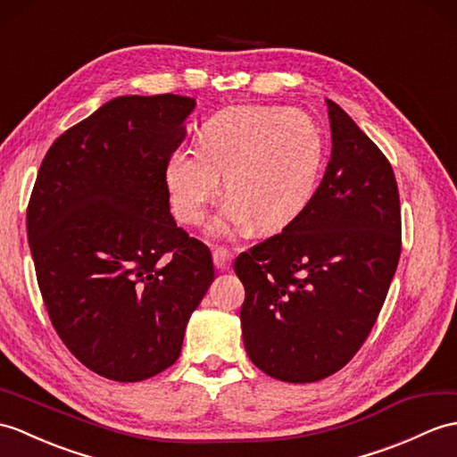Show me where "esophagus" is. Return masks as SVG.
Wrapping results in <instances>:
<instances>
[{"mask_svg": "<svg viewBox=\"0 0 457 457\" xmlns=\"http://www.w3.org/2000/svg\"><path fill=\"white\" fill-rule=\"evenodd\" d=\"M212 259H214V264H216L218 270H228L233 254L226 247H216L214 251H212Z\"/></svg>", "mask_w": 457, "mask_h": 457, "instance_id": "obj_1", "label": "esophagus"}]
</instances>
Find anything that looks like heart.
<instances>
[{"mask_svg": "<svg viewBox=\"0 0 457 457\" xmlns=\"http://www.w3.org/2000/svg\"><path fill=\"white\" fill-rule=\"evenodd\" d=\"M325 162V136L310 114L239 104L210 116L198 147H177L165 167V183L175 216L198 226L224 175L229 198L212 229L231 233L254 221L261 231H274L310 206Z\"/></svg>", "mask_w": 457, "mask_h": 457, "instance_id": "heart-1", "label": "heart"}]
</instances>
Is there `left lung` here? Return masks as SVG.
Returning a JSON list of instances; mask_svg holds the SVG:
<instances>
[{
    "mask_svg": "<svg viewBox=\"0 0 457 457\" xmlns=\"http://www.w3.org/2000/svg\"><path fill=\"white\" fill-rule=\"evenodd\" d=\"M333 150L320 188L282 233L236 259L243 343L270 378L310 384L364 345L401 254L397 180L387 157L327 99Z\"/></svg>",
    "mask_w": 457,
    "mask_h": 457,
    "instance_id": "1",
    "label": "left lung"
}]
</instances>
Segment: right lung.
Wrapping results in <instances>:
<instances>
[{
    "label": "right lung",
    "mask_w": 457,
    "mask_h": 457,
    "mask_svg": "<svg viewBox=\"0 0 457 457\" xmlns=\"http://www.w3.org/2000/svg\"><path fill=\"white\" fill-rule=\"evenodd\" d=\"M196 101L124 95L50 145L27 208L38 288L62 343L114 381L173 366L214 280L203 241L177 228L165 167Z\"/></svg>",
    "instance_id": "obj_1"
}]
</instances>
